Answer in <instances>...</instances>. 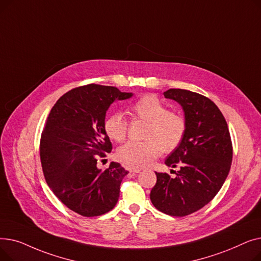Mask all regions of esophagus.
Masks as SVG:
<instances>
[{
  "label": "esophagus",
  "instance_id": "1",
  "mask_svg": "<svg viewBox=\"0 0 261 261\" xmlns=\"http://www.w3.org/2000/svg\"><path fill=\"white\" fill-rule=\"evenodd\" d=\"M128 168V170L130 171V172H133V173H139V172H141V169L140 168H131V167H127Z\"/></svg>",
  "mask_w": 261,
  "mask_h": 261
}]
</instances>
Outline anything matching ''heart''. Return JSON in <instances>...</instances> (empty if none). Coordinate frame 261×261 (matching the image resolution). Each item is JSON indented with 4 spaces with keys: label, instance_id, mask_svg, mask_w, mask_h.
Masks as SVG:
<instances>
[{
    "label": "heart",
    "instance_id": "b5f03b06",
    "mask_svg": "<svg viewBox=\"0 0 261 261\" xmlns=\"http://www.w3.org/2000/svg\"><path fill=\"white\" fill-rule=\"evenodd\" d=\"M130 113L148 122L143 142H128L119 147L117 158L127 166L142 168L155 160L162 149L171 152L180 146L186 132V121L182 115L168 111L167 107L153 95H145L130 107ZM103 130L109 139L125 141L128 121L121 112L109 114L103 121Z\"/></svg>",
    "mask_w": 261,
    "mask_h": 261
}]
</instances>
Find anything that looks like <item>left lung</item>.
<instances>
[{
    "mask_svg": "<svg viewBox=\"0 0 261 261\" xmlns=\"http://www.w3.org/2000/svg\"><path fill=\"white\" fill-rule=\"evenodd\" d=\"M164 96L182 107L186 132L165 161L172 168L180 165V170L175 177L155 172L150 200L164 214L184 217L201 210L221 189L231 165V141L223 114L210 98L182 89H169Z\"/></svg>",
    "mask_w": 261,
    "mask_h": 261,
    "instance_id": "left-lung-1",
    "label": "left lung"
}]
</instances>
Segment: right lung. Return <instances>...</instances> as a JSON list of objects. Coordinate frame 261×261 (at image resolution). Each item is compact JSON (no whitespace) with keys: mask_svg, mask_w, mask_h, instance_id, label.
<instances>
[{"mask_svg":"<svg viewBox=\"0 0 261 261\" xmlns=\"http://www.w3.org/2000/svg\"><path fill=\"white\" fill-rule=\"evenodd\" d=\"M132 96L115 87L88 85L62 95L50 110L40 142L43 173L56 197L81 216L103 215L118 201L128 171L115 162L101 170L97 162L112 150L103 130L109 107Z\"/></svg>","mask_w":261,"mask_h":261,"instance_id":"obj_1","label":"right lung"}]
</instances>
